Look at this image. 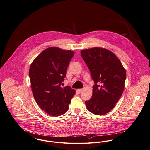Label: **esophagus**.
I'll use <instances>...</instances> for the list:
<instances>
[{"instance_id": "34e87169", "label": "esophagus", "mask_w": 150, "mask_h": 150, "mask_svg": "<svg viewBox=\"0 0 150 150\" xmlns=\"http://www.w3.org/2000/svg\"><path fill=\"white\" fill-rule=\"evenodd\" d=\"M83 89H77V91L79 92H80L83 91Z\"/></svg>"}]
</instances>
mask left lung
Here are the masks:
<instances>
[{
    "mask_svg": "<svg viewBox=\"0 0 150 150\" xmlns=\"http://www.w3.org/2000/svg\"><path fill=\"white\" fill-rule=\"evenodd\" d=\"M94 80L92 96L85 102L93 114L110 112L121 96L126 77V70L114 53L104 48L93 47L81 51Z\"/></svg>",
    "mask_w": 150,
    "mask_h": 150,
    "instance_id": "8db88e82",
    "label": "left lung"
}]
</instances>
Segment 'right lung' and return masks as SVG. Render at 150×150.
<instances>
[{
    "label": "right lung",
    "instance_id": "1",
    "mask_svg": "<svg viewBox=\"0 0 150 150\" xmlns=\"http://www.w3.org/2000/svg\"><path fill=\"white\" fill-rule=\"evenodd\" d=\"M74 55L72 51L51 47L45 49L30 64L29 75L33 96L49 115L64 114L75 94L70 87H61Z\"/></svg>",
    "mask_w": 150,
    "mask_h": 150
}]
</instances>
